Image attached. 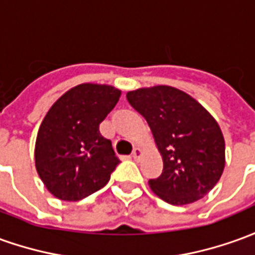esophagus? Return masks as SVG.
Segmentation results:
<instances>
[{"label": "esophagus", "mask_w": 255, "mask_h": 255, "mask_svg": "<svg viewBox=\"0 0 255 255\" xmlns=\"http://www.w3.org/2000/svg\"><path fill=\"white\" fill-rule=\"evenodd\" d=\"M140 157H142V150L139 147H135L132 150V158L133 160H139Z\"/></svg>", "instance_id": "1"}]
</instances>
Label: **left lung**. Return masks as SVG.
<instances>
[{
  "instance_id": "left-lung-1",
  "label": "left lung",
  "mask_w": 255,
  "mask_h": 255,
  "mask_svg": "<svg viewBox=\"0 0 255 255\" xmlns=\"http://www.w3.org/2000/svg\"><path fill=\"white\" fill-rule=\"evenodd\" d=\"M127 99L146 119L163 157V172L149 181L150 189L172 206L204 197L225 167V140L214 117L168 85L129 91Z\"/></svg>"
}]
</instances>
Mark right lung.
I'll use <instances>...</instances> for the list:
<instances>
[{
  "label": "right lung",
  "instance_id": "right-lung-1",
  "mask_svg": "<svg viewBox=\"0 0 255 255\" xmlns=\"http://www.w3.org/2000/svg\"><path fill=\"white\" fill-rule=\"evenodd\" d=\"M112 85L80 84L53 103L35 140V168L55 197L78 202L109 182L120 160L99 124L119 102Z\"/></svg>",
  "mask_w": 255,
  "mask_h": 255
}]
</instances>
